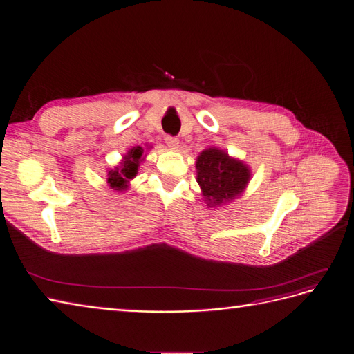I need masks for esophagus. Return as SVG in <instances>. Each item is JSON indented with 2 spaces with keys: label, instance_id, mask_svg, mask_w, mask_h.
Returning <instances> with one entry per match:
<instances>
[{
  "label": "esophagus",
  "instance_id": "esophagus-1",
  "mask_svg": "<svg viewBox=\"0 0 354 354\" xmlns=\"http://www.w3.org/2000/svg\"><path fill=\"white\" fill-rule=\"evenodd\" d=\"M165 140H166V144H167L170 149L176 150L179 147V140L176 137H166Z\"/></svg>",
  "mask_w": 354,
  "mask_h": 354
}]
</instances>
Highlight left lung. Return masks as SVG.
Listing matches in <instances>:
<instances>
[{
	"instance_id": "obj_1",
	"label": "left lung",
	"mask_w": 354,
	"mask_h": 354,
	"mask_svg": "<svg viewBox=\"0 0 354 354\" xmlns=\"http://www.w3.org/2000/svg\"><path fill=\"white\" fill-rule=\"evenodd\" d=\"M203 198L217 208L239 198L251 180V167L217 147L204 149L195 162Z\"/></svg>"
}]
</instances>
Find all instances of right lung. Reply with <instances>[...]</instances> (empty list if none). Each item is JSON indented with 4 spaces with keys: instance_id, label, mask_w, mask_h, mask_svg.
<instances>
[{
    "instance_id": "add662e5",
    "label": "right lung",
    "mask_w": 354,
    "mask_h": 354,
    "mask_svg": "<svg viewBox=\"0 0 354 354\" xmlns=\"http://www.w3.org/2000/svg\"><path fill=\"white\" fill-rule=\"evenodd\" d=\"M146 159L144 149L141 146H136L129 149L122 160L118 163L113 169L108 170V185L115 192H124L129 188V180H133L137 174L141 162Z\"/></svg>"
}]
</instances>
